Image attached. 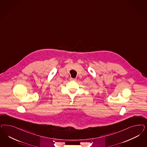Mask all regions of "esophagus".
Listing matches in <instances>:
<instances>
[{
    "label": "esophagus",
    "instance_id": "esophagus-1",
    "mask_svg": "<svg viewBox=\"0 0 147 147\" xmlns=\"http://www.w3.org/2000/svg\"><path fill=\"white\" fill-rule=\"evenodd\" d=\"M70 80L71 81H77V79H76V78H70Z\"/></svg>",
    "mask_w": 147,
    "mask_h": 147
}]
</instances>
